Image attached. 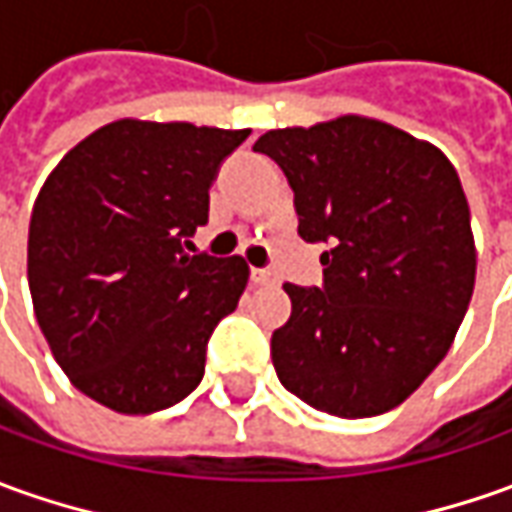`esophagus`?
I'll list each match as a JSON object with an SVG mask.
<instances>
[{"instance_id": "1", "label": "esophagus", "mask_w": 512, "mask_h": 512, "mask_svg": "<svg viewBox=\"0 0 512 512\" xmlns=\"http://www.w3.org/2000/svg\"><path fill=\"white\" fill-rule=\"evenodd\" d=\"M252 283L255 285H274L277 283V274L269 269H252Z\"/></svg>"}]
</instances>
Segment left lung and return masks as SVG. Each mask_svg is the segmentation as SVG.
Listing matches in <instances>:
<instances>
[{
  "label": "left lung",
  "instance_id": "8db88e82",
  "mask_svg": "<svg viewBox=\"0 0 512 512\" xmlns=\"http://www.w3.org/2000/svg\"><path fill=\"white\" fill-rule=\"evenodd\" d=\"M294 190L322 288L285 283L271 361L291 395L333 417L384 415L446 358L476 283L471 210L448 156L361 114L255 142Z\"/></svg>",
  "mask_w": 512,
  "mask_h": 512
}]
</instances>
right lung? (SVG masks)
Instances as JSON below:
<instances>
[{
    "mask_svg": "<svg viewBox=\"0 0 512 512\" xmlns=\"http://www.w3.org/2000/svg\"><path fill=\"white\" fill-rule=\"evenodd\" d=\"M249 128L123 117L81 139L38 190L27 280L66 378L120 415H151L204 378L207 339L249 283L241 255L196 252L210 184Z\"/></svg>",
    "mask_w": 512,
    "mask_h": 512,
    "instance_id": "add662e5",
    "label": "right lung"
}]
</instances>
